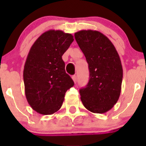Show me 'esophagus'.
I'll return each mask as SVG.
<instances>
[{"label": "esophagus", "instance_id": "esophagus-1", "mask_svg": "<svg viewBox=\"0 0 146 146\" xmlns=\"http://www.w3.org/2000/svg\"><path fill=\"white\" fill-rule=\"evenodd\" d=\"M72 79H73V80L74 81L75 83H76V81H77V76H76V75L72 76Z\"/></svg>", "mask_w": 146, "mask_h": 146}]
</instances>
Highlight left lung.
I'll list each match as a JSON object with an SVG mask.
<instances>
[{
	"label": "left lung",
	"instance_id": "left-lung-1",
	"mask_svg": "<svg viewBox=\"0 0 146 146\" xmlns=\"http://www.w3.org/2000/svg\"><path fill=\"white\" fill-rule=\"evenodd\" d=\"M75 38L90 71L88 85L80 90L82 104L91 112H107L117 102L121 89L123 69L118 53L111 41L98 31H79Z\"/></svg>",
	"mask_w": 146,
	"mask_h": 146
}]
</instances>
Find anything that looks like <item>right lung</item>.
<instances>
[{
    "label": "right lung",
    "mask_w": 146,
    "mask_h": 146,
    "mask_svg": "<svg viewBox=\"0 0 146 146\" xmlns=\"http://www.w3.org/2000/svg\"><path fill=\"white\" fill-rule=\"evenodd\" d=\"M71 34L51 29L31 47L23 70L25 92L32 109L44 115L60 110L74 82L65 70L62 56L73 42Z\"/></svg>",
    "instance_id": "add662e5"
}]
</instances>
